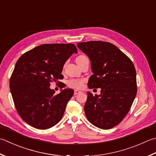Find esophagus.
<instances>
[{
	"label": "esophagus",
	"mask_w": 156,
	"mask_h": 156,
	"mask_svg": "<svg viewBox=\"0 0 156 156\" xmlns=\"http://www.w3.org/2000/svg\"><path fill=\"white\" fill-rule=\"evenodd\" d=\"M80 92H81V91L79 90H74V94L76 95V94L80 93Z\"/></svg>",
	"instance_id": "obj_1"
}]
</instances>
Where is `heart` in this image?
I'll return each instance as SVG.
<instances>
[{
    "label": "heart",
    "instance_id": "obj_1",
    "mask_svg": "<svg viewBox=\"0 0 156 156\" xmlns=\"http://www.w3.org/2000/svg\"><path fill=\"white\" fill-rule=\"evenodd\" d=\"M87 57L85 55H79L77 58H76V60L82 59V58ZM68 86L74 88H81L83 87L84 84V81L82 80H75V79H72V80H70L68 81Z\"/></svg>",
    "mask_w": 156,
    "mask_h": 156
}]
</instances>
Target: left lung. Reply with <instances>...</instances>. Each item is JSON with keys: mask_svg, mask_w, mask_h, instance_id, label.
Wrapping results in <instances>:
<instances>
[{"mask_svg": "<svg viewBox=\"0 0 156 156\" xmlns=\"http://www.w3.org/2000/svg\"><path fill=\"white\" fill-rule=\"evenodd\" d=\"M77 47L89 58L93 74L89 88H101L99 95L88 92L84 112L88 120L101 129H110L126 116L136 94V69L115 45L102 41L79 42Z\"/></svg>", "mask_w": 156, "mask_h": 156, "instance_id": "obj_1", "label": "left lung"}]
</instances>
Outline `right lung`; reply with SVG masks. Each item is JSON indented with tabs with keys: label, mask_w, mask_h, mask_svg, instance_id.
I'll list each match as a JSON object with an SVG mask.
<instances>
[{
	"label": "right lung",
	"mask_w": 156,
	"mask_h": 156,
	"mask_svg": "<svg viewBox=\"0 0 156 156\" xmlns=\"http://www.w3.org/2000/svg\"><path fill=\"white\" fill-rule=\"evenodd\" d=\"M74 53L78 51L73 44H44L17 60L10 78V90L18 114L31 126L47 129L62 118L74 90L66 88L55 94L50 83L63 78V67Z\"/></svg>",
	"instance_id": "add662e5"
}]
</instances>
